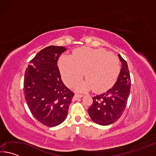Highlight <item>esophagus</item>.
Wrapping results in <instances>:
<instances>
[{
  "instance_id": "obj_1",
  "label": "esophagus",
  "mask_w": 156,
  "mask_h": 156,
  "mask_svg": "<svg viewBox=\"0 0 156 156\" xmlns=\"http://www.w3.org/2000/svg\"><path fill=\"white\" fill-rule=\"evenodd\" d=\"M84 96L83 94H76L74 96V98H81Z\"/></svg>"
}]
</instances>
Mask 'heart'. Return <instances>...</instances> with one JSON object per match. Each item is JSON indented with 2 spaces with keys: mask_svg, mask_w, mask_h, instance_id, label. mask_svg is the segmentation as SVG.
<instances>
[{
  "mask_svg": "<svg viewBox=\"0 0 156 156\" xmlns=\"http://www.w3.org/2000/svg\"><path fill=\"white\" fill-rule=\"evenodd\" d=\"M62 80L68 87L78 83L84 76L85 81L78 84L76 89L86 91L94 87L103 91L114 84L120 72L119 58L102 49L81 47L72 56L63 55L58 61Z\"/></svg>",
  "mask_w": 156,
  "mask_h": 156,
  "instance_id": "1",
  "label": "heart"
}]
</instances>
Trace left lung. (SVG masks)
<instances>
[{
  "label": "left lung",
  "mask_w": 156,
  "mask_h": 156,
  "mask_svg": "<svg viewBox=\"0 0 156 156\" xmlns=\"http://www.w3.org/2000/svg\"><path fill=\"white\" fill-rule=\"evenodd\" d=\"M122 62L119 76L114 85L105 93L92 97L93 103L89 108V115L95 123L109 125L122 115L130 94L131 78L127 63L119 54Z\"/></svg>",
  "instance_id": "1"
}]
</instances>
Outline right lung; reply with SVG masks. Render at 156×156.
Instances as JSON below:
<instances>
[{
	"label": "right lung",
	"mask_w": 156,
	"mask_h": 156,
	"mask_svg": "<svg viewBox=\"0 0 156 156\" xmlns=\"http://www.w3.org/2000/svg\"><path fill=\"white\" fill-rule=\"evenodd\" d=\"M64 47L49 46L41 50L26 69L23 91L31 114L47 126L61 124L67 115L74 94L60 78L57 62Z\"/></svg>",
	"instance_id": "right-lung-1"
}]
</instances>
